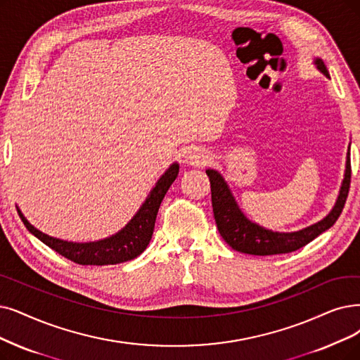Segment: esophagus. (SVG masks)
Wrapping results in <instances>:
<instances>
[{
  "label": "esophagus",
  "mask_w": 360,
  "mask_h": 360,
  "mask_svg": "<svg viewBox=\"0 0 360 360\" xmlns=\"http://www.w3.org/2000/svg\"><path fill=\"white\" fill-rule=\"evenodd\" d=\"M186 160H188V162H191V164L202 165L205 162V155H204V152H200L199 149H193L188 153V156H186Z\"/></svg>",
  "instance_id": "esophagus-1"
}]
</instances>
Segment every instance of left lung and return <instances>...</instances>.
Instances as JSON below:
<instances>
[{"mask_svg": "<svg viewBox=\"0 0 360 360\" xmlns=\"http://www.w3.org/2000/svg\"><path fill=\"white\" fill-rule=\"evenodd\" d=\"M316 65H318V69L321 72H323L326 77H329L328 69L321 59H316ZM207 176L210 177L211 184V200L215 224H217L219 232L221 238L229 243V247H232L235 251L251 255L288 254L307 245L309 242H311L314 238H318L338 220L350 189V149L347 153L346 174H344L341 191L333 211H330L319 223L292 233L271 232V230H266L255 223H251L245 215L240 212L232 193H230L227 188V184L224 183L219 172L214 169H207Z\"/></svg>", "mask_w": 360, "mask_h": 360, "instance_id": "left-lung-1", "label": "left lung"}]
</instances>
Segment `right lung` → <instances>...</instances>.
Returning a JSON list of instances; mask_svg holds the SVG:
<instances>
[{
  "label": "right lung",
  "instance_id": "obj_1",
  "mask_svg": "<svg viewBox=\"0 0 360 360\" xmlns=\"http://www.w3.org/2000/svg\"><path fill=\"white\" fill-rule=\"evenodd\" d=\"M177 174L179 164H172L165 171V174L158 180L153 191L145 200L143 207L139 210V212L134 215V219L128 223L120 233L98 242L74 243L51 238L37 230L23 217V214L20 211L18 212L23 224L32 235H35L41 242H44L47 247L54 250L57 254L68 258V260L81 266L118 264L133 260V258L140 255L149 245L150 238L153 235L158 210H160L162 199L172 181L176 180Z\"/></svg>",
  "mask_w": 360,
  "mask_h": 360
}]
</instances>
